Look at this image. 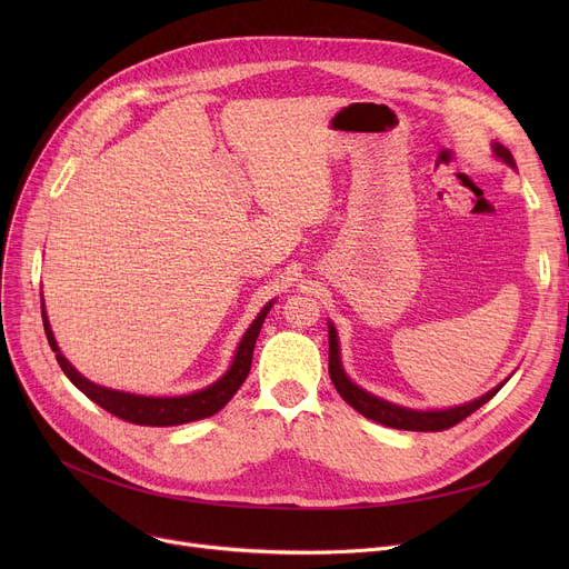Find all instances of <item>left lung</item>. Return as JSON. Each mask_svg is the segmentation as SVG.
<instances>
[{"label":"left lung","mask_w":569,"mask_h":569,"mask_svg":"<svg viewBox=\"0 0 569 569\" xmlns=\"http://www.w3.org/2000/svg\"><path fill=\"white\" fill-rule=\"evenodd\" d=\"M493 152L498 159H502L507 166L515 168V159L510 154V149L502 144H493ZM330 378L337 387V392L343 397V401L348 406H352L357 412H362L369 420L392 427V429H403V431H445L452 429L455 425L463 422L468 415H472L477 408H482L489 399H493L498 395L500 387H493L491 392H487L485 397L475 399L466 406H457V408H447V410H410V408H401L395 403H387L369 392H365L362 387H357L355 382H350V378L343 373L341 369V357H339V341H337V330L335 325L330 322Z\"/></svg>","instance_id":"8db88e82"}]
</instances>
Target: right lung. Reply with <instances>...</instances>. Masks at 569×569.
<instances>
[{"label": "right lung", "instance_id": "right-lung-1", "mask_svg": "<svg viewBox=\"0 0 569 569\" xmlns=\"http://www.w3.org/2000/svg\"><path fill=\"white\" fill-rule=\"evenodd\" d=\"M269 309H272V302H269L258 313V318L251 322L244 339L239 341L232 367L226 371L223 378H219L214 385H209L207 390L193 392L189 397H166V399L127 395V392L108 390V387H99L94 382H89L84 376H80L67 362V357L59 352V348L54 343V337H52V330H50V322L46 318V311H41V313H43L46 337H48V343H50V348L57 357V365L62 367L67 378L78 387V390L84 397H89L94 403H99L103 410H108L110 415L119 417V420H124V422L140 425V427H174V425H187V422H196V420H202V417L214 415L234 397V392L239 390V387H242V382L247 380V376L251 371L256 339L260 335V327H262L264 316L269 313Z\"/></svg>", "mask_w": 569, "mask_h": 569}]
</instances>
